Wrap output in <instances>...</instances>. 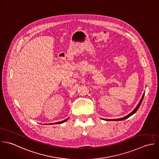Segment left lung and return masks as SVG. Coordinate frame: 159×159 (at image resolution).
<instances>
[{
    "label": "left lung",
    "mask_w": 159,
    "mask_h": 159,
    "mask_svg": "<svg viewBox=\"0 0 159 159\" xmlns=\"http://www.w3.org/2000/svg\"><path fill=\"white\" fill-rule=\"evenodd\" d=\"M144 94L142 96V98H141V100H140V101H139V104H138V105L136 106V107L129 114H128V115H127V116H125V117H122V118H120V119H114V120H116V121H118V120H125V119H126L127 118H128L129 117H130L131 116H132L133 114H134L136 111H137V110L139 109V106H140V105H141V102H142V101H143V98H144Z\"/></svg>",
    "instance_id": "1"
}]
</instances>
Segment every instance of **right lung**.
<instances>
[{
	"instance_id": "right-lung-1",
	"label": "right lung",
	"mask_w": 159,
	"mask_h": 159,
	"mask_svg": "<svg viewBox=\"0 0 159 159\" xmlns=\"http://www.w3.org/2000/svg\"><path fill=\"white\" fill-rule=\"evenodd\" d=\"M68 119H65V120H63V121H61V122H57V123H55V124H63V123H64V122H66L67 120Z\"/></svg>"
}]
</instances>
